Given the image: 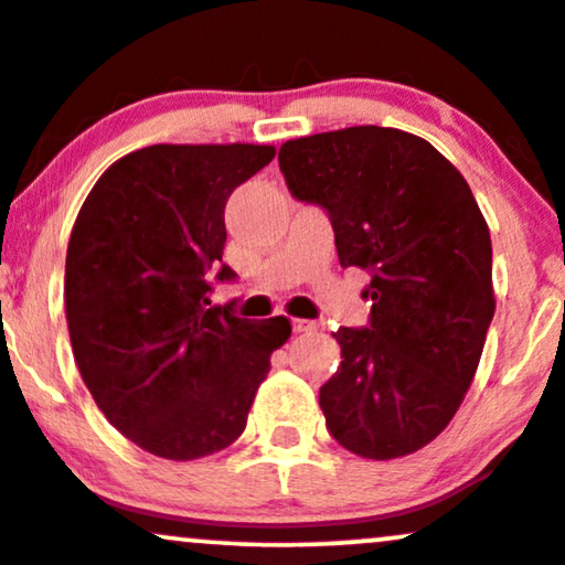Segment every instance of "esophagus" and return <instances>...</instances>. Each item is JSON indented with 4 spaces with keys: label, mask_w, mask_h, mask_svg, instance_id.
<instances>
[{
    "label": "esophagus",
    "mask_w": 565,
    "mask_h": 565,
    "mask_svg": "<svg viewBox=\"0 0 565 565\" xmlns=\"http://www.w3.org/2000/svg\"><path fill=\"white\" fill-rule=\"evenodd\" d=\"M317 322H309V320H294V333H309V330H315Z\"/></svg>",
    "instance_id": "obj_1"
}]
</instances>
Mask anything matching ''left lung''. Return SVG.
<instances>
[{"instance_id": "obj_1", "label": "left lung", "mask_w": 565, "mask_h": 565, "mask_svg": "<svg viewBox=\"0 0 565 565\" xmlns=\"http://www.w3.org/2000/svg\"><path fill=\"white\" fill-rule=\"evenodd\" d=\"M280 171L298 201L328 211L341 267L373 275L367 328L333 333L328 430L367 460L413 455L449 426L479 370L497 307L487 218L460 171L402 129L288 139Z\"/></svg>"}]
</instances>
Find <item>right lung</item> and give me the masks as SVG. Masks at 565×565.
<instances>
[{
  "instance_id": "right-lung-1",
  "label": "right lung",
  "mask_w": 565,
  "mask_h": 565,
  "mask_svg": "<svg viewBox=\"0 0 565 565\" xmlns=\"http://www.w3.org/2000/svg\"><path fill=\"white\" fill-rule=\"evenodd\" d=\"M271 145H150L108 166L78 211L65 256L73 360L110 426L163 460L230 447L290 338L211 303L224 205Z\"/></svg>"
}]
</instances>
